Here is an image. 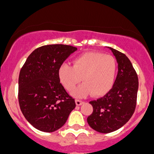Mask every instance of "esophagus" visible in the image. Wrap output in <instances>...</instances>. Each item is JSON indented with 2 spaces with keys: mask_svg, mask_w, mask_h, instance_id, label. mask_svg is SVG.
Listing matches in <instances>:
<instances>
[{
  "mask_svg": "<svg viewBox=\"0 0 154 154\" xmlns=\"http://www.w3.org/2000/svg\"><path fill=\"white\" fill-rule=\"evenodd\" d=\"M75 103H76V105H77V106H80V105L82 104L84 102H83L82 100H76Z\"/></svg>",
  "mask_w": 154,
  "mask_h": 154,
  "instance_id": "obj_1",
  "label": "esophagus"
}]
</instances>
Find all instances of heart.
I'll return each mask as SVG.
<instances>
[{"mask_svg": "<svg viewBox=\"0 0 154 154\" xmlns=\"http://www.w3.org/2000/svg\"><path fill=\"white\" fill-rule=\"evenodd\" d=\"M117 74V62L110 54L90 52L80 55L73 60V66L62 63L58 68V78L67 91H71L82 79L73 96L82 97L91 93L102 96L111 89Z\"/></svg>", "mask_w": 154, "mask_h": 154, "instance_id": "b5f03b06", "label": "heart"}]
</instances>
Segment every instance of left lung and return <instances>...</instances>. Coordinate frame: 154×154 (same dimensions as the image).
I'll return each instance as SVG.
<instances>
[{
    "instance_id": "8db88e82",
    "label": "left lung",
    "mask_w": 154,
    "mask_h": 154,
    "mask_svg": "<svg viewBox=\"0 0 154 154\" xmlns=\"http://www.w3.org/2000/svg\"><path fill=\"white\" fill-rule=\"evenodd\" d=\"M118 63V73L112 89L103 97L90 102L93 113L87 123L94 131L102 134L117 131L128 121L135 110L138 77L131 60L124 54L112 48Z\"/></svg>"
}]
</instances>
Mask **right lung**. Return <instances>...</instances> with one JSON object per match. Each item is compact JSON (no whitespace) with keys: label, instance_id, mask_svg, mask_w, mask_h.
I'll list each match as a JSON object with an SVG mask.
<instances>
[{"label":"right lung","instance_id":"1","mask_svg":"<svg viewBox=\"0 0 154 154\" xmlns=\"http://www.w3.org/2000/svg\"><path fill=\"white\" fill-rule=\"evenodd\" d=\"M77 48L50 44L34 50L19 74L18 100L26 120L43 132L63 127L75 108L58 78V68Z\"/></svg>","mask_w":154,"mask_h":154}]
</instances>
